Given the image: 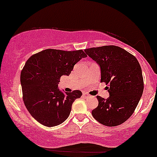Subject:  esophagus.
<instances>
[{
  "label": "esophagus",
  "mask_w": 157,
  "mask_h": 157,
  "mask_svg": "<svg viewBox=\"0 0 157 157\" xmlns=\"http://www.w3.org/2000/svg\"><path fill=\"white\" fill-rule=\"evenodd\" d=\"M82 94H83V96H84L85 97H89V94H86V93H82Z\"/></svg>",
  "instance_id": "34e87169"
}]
</instances>
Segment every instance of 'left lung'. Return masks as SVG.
Listing matches in <instances>:
<instances>
[{
    "mask_svg": "<svg viewBox=\"0 0 157 157\" xmlns=\"http://www.w3.org/2000/svg\"><path fill=\"white\" fill-rule=\"evenodd\" d=\"M85 52L100 65V81L109 86V98L97 96L99 103L91 111L92 116L110 127L123 123L134 112L143 92V77L137 59L113 45L86 48Z\"/></svg>",
    "mask_w": 157,
    "mask_h": 157,
    "instance_id": "obj_1",
    "label": "left lung"
}]
</instances>
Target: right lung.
<instances>
[{
	"instance_id": "right-lung-1",
	"label": "right lung",
	"mask_w": 157,
	"mask_h": 157,
	"mask_svg": "<svg viewBox=\"0 0 157 157\" xmlns=\"http://www.w3.org/2000/svg\"><path fill=\"white\" fill-rule=\"evenodd\" d=\"M87 55L82 50L48 48L32 55L21 73L23 100L30 114L40 124L53 127L69 116L82 92L63 93L57 89L60 77L69 75L74 66Z\"/></svg>"
}]
</instances>
